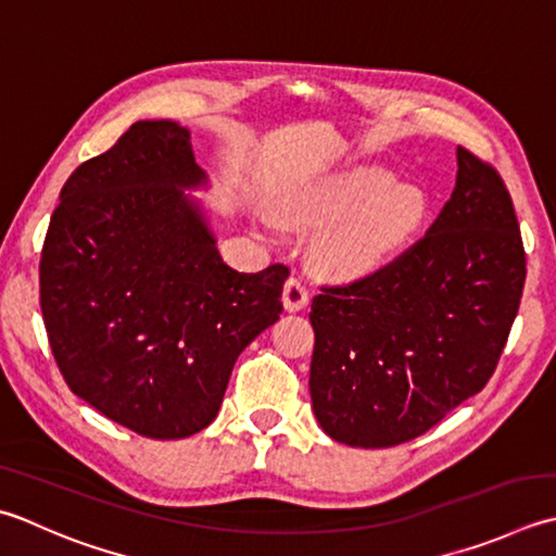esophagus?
<instances>
[{"label": "esophagus", "mask_w": 556, "mask_h": 556, "mask_svg": "<svg viewBox=\"0 0 556 556\" xmlns=\"http://www.w3.org/2000/svg\"><path fill=\"white\" fill-rule=\"evenodd\" d=\"M308 289H306V285H303L301 279H296V277H291L287 285H285V293H281V301H285V308L287 311H301V308H306L308 306Z\"/></svg>", "instance_id": "esophagus-1"}]
</instances>
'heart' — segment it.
<instances>
[{"mask_svg":"<svg viewBox=\"0 0 556 556\" xmlns=\"http://www.w3.org/2000/svg\"><path fill=\"white\" fill-rule=\"evenodd\" d=\"M386 185L383 173H362L303 206L299 219L308 226L345 216L315 241V260L323 269L344 277L364 275L409 233L421 210L419 194L405 185L388 190Z\"/></svg>","mask_w":556,"mask_h":556,"instance_id":"obj_1","label":"heart"}]
</instances>
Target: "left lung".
Masks as SVG:
<instances>
[{
    "label": "left lung",
    "instance_id": "8db88e82",
    "mask_svg": "<svg viewBox=\"0 0 556 556\" xmlns=\"http://www.w3.org/2000/svg\"><path fill=\"white\" fill-rule=\"evenodd\" d=\"M526 285L514 202L492 163L458 147L451 200L419 241L311 303V400L354 448L427 433L496 371Z\"/></svg>",
    "mask_w": 556,
    "mask_h": 556
}]
</instances>
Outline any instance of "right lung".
Wrapping results in <instances>:
<instances>
[{
	"mask_svg": "<svg viewBox=\"0 0 556 556\" xmlns=\"http://www.w3.org/2000/svg\"><path fill=\"white\" fill-rule=\"evenodd\" d=\"M202 180L188 129L141 119L64 182L40 253L64 383L147 439L210 427L238 354L285 311L289 267H228L180 190Z\"/></svg>",
	"mask_w": 556,
	"mask_h": 556,
	"instance_id": "1",
	"label": "right lung"
}]
</instances>
